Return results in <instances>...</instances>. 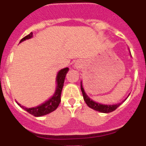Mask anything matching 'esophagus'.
<instances>
[{
  "label": "esophagus",
  "instance_id": "obj_1",
  "mask_svg": "<svg viewBox=\"0 0 146 146\" xmlns=\"http://www.w3.org/2000/svg\"><path fill=\"white\" fill-rule=\"evenodd\" d=\"M82 64L80 60H77V61L74 63V67L77 68V69H80L81 67H82Z\"/></svg>",
  "mask_w": 146,
  "mask_h": 146
}]
</instances>
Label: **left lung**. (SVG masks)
Listing matches in <instances>:
<instances>
[{
	"mask_svg": "<svg viewBox=\"0 0 146 146\" xmlns=\"http://www.w3.org/2000/svg\"><path fill=\"white\" fill-rule=\"evenodd\" d=\"M130 52V51H129ZM80 87H81V91H82V96H83V99H84L85 102L87 104L89 108H91V109L94 110H96L98 112H100V113H111V112L114 111L115 110H116L118 107L121 105L123 102L126 101V99L128 98V96H129V94L128 95V96L123 100L120 103H117V104H101V103L96 102L94 101L92 99L89 97L87 95V94L86 93L84 90V88H83V86H82V81H81L80 82Z\"/></svg>",
	"mask_w": 146,
	"mask_h": 146,
	"instance_id": "1",
	"label": "left lung"
}]
</instances>
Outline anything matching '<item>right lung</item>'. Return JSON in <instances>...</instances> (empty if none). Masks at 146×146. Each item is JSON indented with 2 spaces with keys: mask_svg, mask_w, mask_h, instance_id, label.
Listing matches in <instances>:
<instances>
[{
  "mask_svg": "<svg viewBox=\"0 0 146 146\" xmlns=\"http://www.w3.org/2000/svg\"><path fill=\"white\" fill-rule=\"evenodd\" d=\"M33 38V33H31L28 36H25L23 38L20 40V43L24 42L25 40L30 39V38ZM69 72V68H64V69H60L58 71L56 75V79H55V83H56V87H55V93L53 94L51 97L49 99L46 100L44 103L39 104L36 107H33V108H28L26 107L21 105L20 104L17 102V104L23 110H25V111L29 113L30 114L33 115L35 117H40L43 116L45 115H47L49 113H52V111L55 110L58 107L59 104L60 102V96H61L62 89L64 86V80L66 78V75Z\"/></svg>",
  "mask_w": 146,
  "mask_h": 146,
  "instance_id": "1",
  "label": "right lung"
}]
</instances>
